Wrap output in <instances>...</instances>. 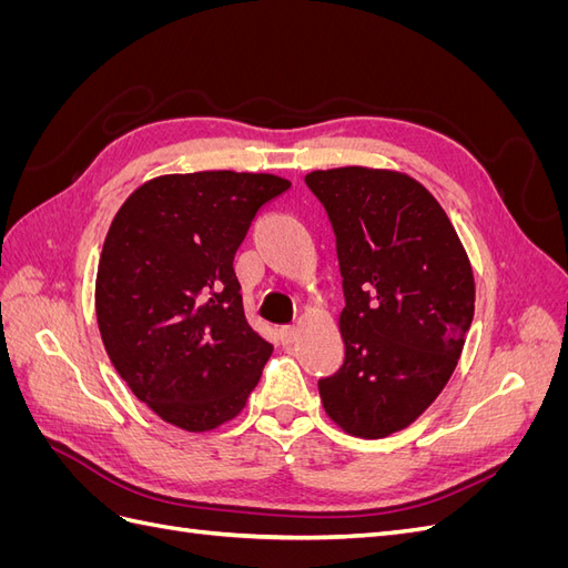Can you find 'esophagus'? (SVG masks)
I'll list each match as a JSON object with an SVG mask.
<instances>
[{
    "instance_id": "obj_1",
    "label": "esophagus",
    "mask_w": 568,
    "mask_h": 568,
    "mask_svg": "<svg viewBox=\"0 0 568 568\" xmlns=\"http://www.w3.org/2000/svg\"><path fill=\"white\" fill-rule=\"evenodd\" d=\"M280 341H282V346H291V343L296 341V326H282Z\"/></svg>"
}]
</instances>
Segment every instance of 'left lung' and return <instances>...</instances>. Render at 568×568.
<instances>
[{
  "label": "left lung",
  "instance_id": "8db88e82",
  "mask_svg": "<svg viewBox=\"0 0 568 568\" xmlns=\"http://www.w3.org/2000/svg\"><path fill=\"white\" fill-rule=\"evenodd\" d=\"M336 236L346 307L343 365L317 382L348 434L384 438L432 405L474 320V274L453 222L407 175L336 168L305 175Z\"/></svg>",
  "mask_w": 568,
  "mask_h": 568
}]
</instances>
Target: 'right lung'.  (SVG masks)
Instances as JSON below:
<instances>
[{"mask_svg": "<svg viewBox=\"0 0 568 568\" xmlns=\"http://www.w3.org/2000/svg\"><path fill=\"white\" fill-rule=\"evenodd\" d=\"M274 175H165L111 222L97 270V320L113 367L161 419L211 432L244 409L272 346L244 317L234 255Z\"/></svg>", "mask_w": 568, "mask_h": 568, "instance_id": "right-lung-1", "label": "right lung"}]
</instances>
